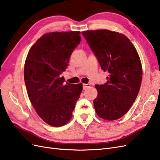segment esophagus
<instances>
[{"mask_svg":"<svg viewBox=\"0 0 160 160\" xmlns=\"http://www.w3.org/2000/svg\"><path fill=\"white\" fill-rule=\"evenodd\" d=\"M89 85H90V84H83V90L86 89L87 88H88V87H89Z\"/></svg>","mask_w":160,"mask_h":160,"instance_id":"1","label":"esophagus"}]
</instances>
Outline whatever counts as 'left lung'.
I'll use <instances>...</instances> for the list:
<instances>
[{"mask_svg":"<svg viewBox=\"0 0 160 160\" xmlns=\"http://www.w3.org/2000/svg\"><path fill=\"white\" fill-rule=\"evenodd\" d=\"M82 35L101 68L109 72L104 85H95L96 113L105 120L119 119L132 106L141 86L142 69L138 52L126 36L117 32L86 31Z\"/></svg>","mask_w":160,"mask_h":160,"instance_id":"1","label":"left lung"}]
</instances>
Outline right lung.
<instances>
[{
  "instance_id": "obj_1",
  "label": "right lung",
  "mask_w": 160,
  "mask_h": 160,
  "mask_svg": "<svg viewBox=\"0 0 160 160\" xmlns=\"http://www.w3.org/2000/svg\"><path fill=\"white\" fill-rule=\"evenodd\" d=\"M81 32H53L42 36L28 53L24 78L28 98L39 117L51 126L72 118L83 85L63 83L60 75L81 41Z\"/></svg>"
}]
</instances>
